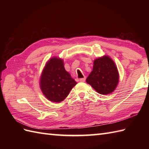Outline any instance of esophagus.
Instances as JSON below:
<instances>
[{
  "mask_svg": "<svg viewBox=\"0 0 149 149\" xmlns=\"http://www.w3.org/2000/svg\"><path fill=\"white\" fill-rule=\"evenodd\" d=\"M85 80H86V77H84V78H81L79 79L80 82H84Z\"/></svg>",
  "mask_w": 149,
  "mask_h": 149,
  "instance_id": "34e87169",
  "label": "esophagus"
}]
</instances>
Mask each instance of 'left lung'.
Returning a JSON list of instances; mask_svg holds the SVG:
<instances>
[{"label": "left lung", "instance_id": "8db88e82", "mask_svg": "<svg viewBox=\"0 0 149 149\" xmlns=\"http://www.w3.org/2000/svg\"><path fill=\"white\" fill-rule=\"evenodd\" d=\"M86 81L101 95L112 93L119 81L118 69L115 62L107 56L95 59L93 70Z\"/></svg>", "mask_w": 149, "mask_h": 149}]
</instances>
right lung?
Returning <instances> with one entry per match:
<instances>
[{"instance_id":"right-lung-1","label":"right lung","mask_w":149,"mask_h":149,"mask_svg":"<svg viewBox=\"0 0 149 149\" xmlns=\"http://www.w3.org/2000/svg\"><path fill=\"white\" fill-rule=\"evenodd\" d=\"M77 83L66 72L62 59L52 58L47 63L40 77L42 93L53 102H60L68 95Z\"/></svg>"}]
</instances>
